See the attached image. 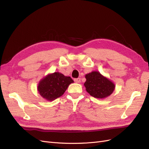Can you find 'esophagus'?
<instances>
[{
	"label": "esophagus",
	"mask_w": 149,
	"mask_h": 149,
	"mask_svg": "<svg viewBox=\"0 0 149 149\" xmlns=\"http://www.w3.org/2000/svg\"><path fill=\"white\" fill-rule=\"evenodd\" d=\"M74 82L76 83H79L81 82V78H76L74 79Z\"/></svg>",
	"instance_id": "esophagus-1"
}]
</instances>
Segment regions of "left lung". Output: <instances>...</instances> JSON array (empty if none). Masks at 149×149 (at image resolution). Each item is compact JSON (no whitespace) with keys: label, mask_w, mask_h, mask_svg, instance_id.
Returning <instances> with one entry per match:
<instances>
[{"label":"left lung","mask_w":149,"mask_h":149,"mask_svg":"<svg viewBox=\"0 0 149 149\" xmlns=\"http://www.w3.org/2000/svg\"><path fill=\"white\" fill-rule=\"evenodd\" d=\"M86 81L84 84L86 91L93 97L103 99L113 93L115 84L102 76L100 72L93 71L85 76Z\"/></svg>","instance_id":"obj_1"}]
</instances>
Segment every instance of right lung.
<instances>
[{
    "label": "right lung",
    "mask_w": 149,
    "mask_h": 149,
    "mask_svg": "<svg viewBox=\"0 0 149 149\" xmlns=\"http://www.w3.org/2000/svg\"><path fill=\"white\" fill-rule=\"evenodd\" d=\"M74 83L70 76H65L59 72L49 74L38 83V91L42 97L52 101L64 94L68 86Z\"/></svg>",
    "instance_id": "add662e5"
}]
</instances>
